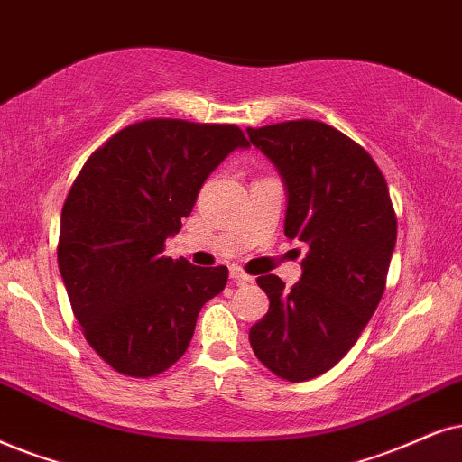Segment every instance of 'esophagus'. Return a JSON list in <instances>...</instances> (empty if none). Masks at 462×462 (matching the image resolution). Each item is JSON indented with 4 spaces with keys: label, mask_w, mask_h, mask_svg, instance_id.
Segmentation results:
<instances>
[{
    "label": "esophagus",
    "mask_w": 462,
    "mask_h": 462,
    "mask_svg": "<svg viewBox=\"0 0 462 462\" xmlns=\"http://www.w3.org/2000/svg\"><path fill=\"white\" fill-rule=\"evenodd\" d=\"M230 279H232V282H235V283H238V285H245V283L254 282V277H249V274L243 273L238 266H232V268H230Z\"/></svg>",
    "instance_id": "obj_1"
}]
</instances>
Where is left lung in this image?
<instances>
[{
  "label": "left lung",
  "mask_w": 462,
  "mask_h": 462,
  "mask_svg": "<svg viewBox=\"0 0 462 462\" xmlns=\"http://www.w3.org/2000/svg\"><path fill=\"white\" fill-rule=\"evenodd\" d=\"M288 189L285 236L307 245L299 283L258 277L268 311L251 326L258 360L288 382H307L346 356L386 290L396 243L388 183L369 151L313 119L247 127Z\"/></svg>",
  "instance_id": "1"
}]
</instances>
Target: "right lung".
Wrapping results in <instances>:
<instances>
[{
    "mask_svg": "<svg viewBox=\"0 0 462 462\" xmlns=\"http://www.w3.org/2000/svg\"><path fill=\"white\" fill-rule=\"evenodd\" d=\"M241 127L144 119L113 134L80 168L61 211L57 262L87 343L116 373L155 377L194 337L227 268L162 255Z\"/></svg>",
    "mask_w": 462,
    "mask_h": 462,
    "instance_id": "add662e5",
    "label": "right lung"
}]
</instances>
